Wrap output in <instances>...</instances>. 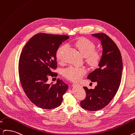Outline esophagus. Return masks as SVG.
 I'll list each match as a JSON object with an SVG mask.
<instances>
[{
  "label": "esophagus",
  "instance_id": "esophagus-1",
  "mask_svg": "<svg viewBox=\"0 0 135 135\" xmlns=\"http://www.w3.org/2000/svg\"><path fill=\"white\" fill-rule=\"evenodd\" d=\"M74 85H79L80 86H81V85H80V84H78V83H74V84H73Z\"/></svg>",
  "mask_w": 135,
  "mask_h": 135
}]
</instances>
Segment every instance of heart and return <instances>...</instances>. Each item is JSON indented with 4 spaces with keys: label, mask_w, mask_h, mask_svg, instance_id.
I'll use <instances>...</instances> for the list:
<instances>
[{
    "label": "heart",
    "mask_w": 135,
    "mask_h": 135,
    "mask_svg": "<svg viewBox=\"0 0 135 135\" xmlns=\"http://www.w3.org/2000/svg\"><path fill=\"white\" fill-rule=\"evenodd\" d=\"M74 45L85 58V61L92 67L97 66L102 58V52L100 50L95 49V44L92 41L86 38L82 37L74 43ZM67 48L64 45L58 49L56 52V58L60 63H63L62 58L63 52ZM87 69L84 67H76L70 66L63 72V75L67 79L73 81L79 80L86 73Z\"/></svg>",
    "instance_id": "heart-1"
}]
</instances>
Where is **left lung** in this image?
<instances>
[{
    "label": "left lung",
    "mask_w": 135,
    "mask_h": 135,
    "mask_svg": "<svg viewBox=\"0 0 135 135\" xmlns=\"http://www.w3.org/2000/svg\"><path fill=\"white\" fill-rule=\"evenodd\" d=\"M92 35L101 40L102 58L99 67L87 77L91 81H97V85L94 89L83 87L86 97L81 100L80 106L93 111L105 108L116 95L121 83L123 65L120 51L112 39L104 33Z\"/></svg>",
    "instance_id": "left-lung-1"
}]
</instances>
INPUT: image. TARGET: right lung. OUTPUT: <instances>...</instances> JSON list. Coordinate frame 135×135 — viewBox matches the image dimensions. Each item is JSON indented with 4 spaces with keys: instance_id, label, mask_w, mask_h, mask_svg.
Masks as SVG:
<instances>
[{
    "instance_id": "add662e5",
    "label": "right lung",
    "mask_w": 135,
    "mask_h": 135,
    "mask_svg": "<svg viewBox=\"0 0 135 135\" xmlns=\"http://www.w3.org/2000/svg\"><path fill=\"white\" fill-rule=\"evenodd\" d=\"M69 37L66 35L39 33L35 35L23 48L19 61L21 85L27 97L36 106L52 109L61 105L63 95L68 85L62 80L48 84L50 76L57 67L56 52L60 46Z\"/></svg>"
}]
</instances>
